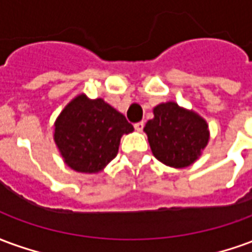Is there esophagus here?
Masks as SVG:
<instances>
[{
	"mask_svg": "<svg viewBox=\"0 0 252 252\" xmlns=\"http://www.w3.org/2000/svg\"><path fill=\"white\" fill-rule=\"evenodd\" d=\"M143 128H144V123H143V121H139V123L135 124V129H136L137 132H142Z\"/></svg>",
	"mask_w": 252,
	"mask_h": 252,
	"instance_id": "esophagus-1",
	"label": "esophagus"
}]
</instances>
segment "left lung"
I'll use <instances>...</instances> for the list:
<instances>
[{"label": "left lung", "instance_id": "8db88e82", "mask_svg": "<svg viewBox=\"0 0 252 252\" xmlns=\"http://www.w3.org/2000/svg\"><path fill=\"white\" fill-rule=\"evenodd\" d=\"M146 132L154 157L174 169L189 167L200 158L211 137L209 126L197 112L167 101L154 108Z\"/></svg>", "mask_w": 252, "mask_h": 252}]
</instances>
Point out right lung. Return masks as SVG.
<instances>
[{
  "instance_id": "1",
  "label": "right lung",
  "mask_w": 252,
  "mask_h": 252,
  "mask_svg": "<svg viewBox=\"0 0 252 252\" xmlns=\"http://www.w3.org/2000/svg\"><path fill=\"white\" fill-rule=\"evenodd\" d=\"M132 131L126 116L104 98L92 99L81 93L57 117L54 142L70 169L97 174L116 158L121 136Z\"/></svg>"
}]
</instances>
